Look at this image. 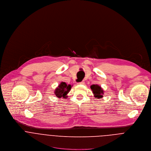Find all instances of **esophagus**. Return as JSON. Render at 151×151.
Returning <instances> with one entry per match:
<instances>
[{
    "instance_id": "obj_1",
    "label": "esophagus",
    "mask_w": 151,
    "mask_h": 151,
    "mask_svg": "<svg viewBox=\"0 0 151 151\" xmlns=\"http://www.w3.org/2000/svg\"><path fill=\"white\" fill-rule=\"evenodd\" d=\"M84 83V81H81V82H78V83H77V84H83Z\"/></svg>"
}]
</instances>
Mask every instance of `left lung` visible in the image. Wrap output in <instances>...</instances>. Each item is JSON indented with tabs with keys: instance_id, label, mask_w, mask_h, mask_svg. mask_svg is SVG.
Segmentation results:
<instances>
[{
	"instance_id": "obj_1",
	"label": "left lung",
	"mask_w": 151,
	"mask_h": 151,
	"mask_svg": "<svg viewBox=\"0 0 151 151\" xmlns=\"http://www.w3.org/2000/svg\"><path fill=\"white\" fill-rule=\"evenodd\" d=\"M90 87H91V89L92 90L93 93L95 94V98H98V99H99L103 96L104 91L99 86L96 84H93V85H92Z\"/></svg>"
}]
</instances>
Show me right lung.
Masks as SVG:
<instances>
[{
	"label": "right lung",
	"instance_id": "add662e5",
	"mask_svg": "<svg viewBox=\"0 0 151 151\" xmlns=\"http://www.w3.org/2000/svg\"><path fill=\"white\" fill-rule=\"evenodd\" d=\"M71 88V85H67L65 82H62L55 90V95H56V96L59 98L62 97L65 98L66 95L70 90Z\"/></svg>",
	"mask_w": 151,
	"mask_h": 151
}]
</instances>
